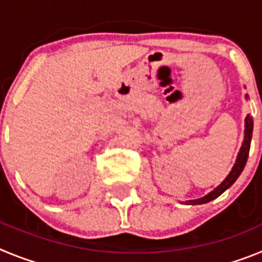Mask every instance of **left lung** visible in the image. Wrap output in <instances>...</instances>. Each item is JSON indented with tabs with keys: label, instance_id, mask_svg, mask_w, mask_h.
<instances>
[{
	"label": "left lung",
	"instance_id": "obj_1",
	"mask_svg": "<svg viewBox=\"0 0 262 262\" xmlns=\"http://www.w3.org/2000/svg\"><path fill=\"white\" fill-rule=\"evenodd\" d=\"M248 98V97H247ZM252 131H253V119H252L251 115H247L245 118V129H244V142H243L242 148H240L239 154H237V157H236V161L233 164L231 172L228 173L224 181L222 182L219 186H216L212 191H210L209 194H206L202 198H198V200H191L186 201V205H202V203H207L210 201L215 200L216 196L221 195L222 193L228 189L233 182L237 180L240 174H242L243 169H244L245 164H247V159H248L249 155V148H251V140H252Z\"/></svg>",
	"mask_w": 262,
	"mask_h": 262
}]
</instances>
